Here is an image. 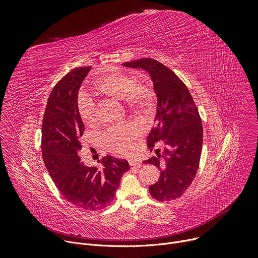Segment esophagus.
<instances>
[{"label": "esophagus", "mask_w": 258, "mask_h": 258, "mask_svg": "<svg viewBox=\"0 0 258 258\" xmlns=\"http://www.w3.org/2000/svg\"><path fill=\"white\" fill-rule=\"evenodd\" d=\"M128 163H130V166H139L140 167V164H141V162L139 161V160H137V159H131L130 161H128Z\"/></svg>", "instance_id": "esophagus-1"}]
</instances>
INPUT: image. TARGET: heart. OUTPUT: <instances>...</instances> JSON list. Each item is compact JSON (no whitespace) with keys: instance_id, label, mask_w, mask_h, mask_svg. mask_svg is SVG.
<instances>
[{"instance_id":"b5f03b06","label":"heart","mask_w":258,"mask_h":258,"mask_svg":"<svg viewBox=\"0 0 258 258\" xmlns=\"http://www.w3.org/2000/svg\"><path fill=\"white\" fill-rule=\"evenodd\" d=\"M96 89L105 96L124 99L127 106L136 111H145L151 105L152 89L143 81L134 80L124 73H111L99 77L95 83ZM79 115L87 125H94L98 120L97 103L88 95H81L77 102ZM142 127L136 122L108 127L103 134V143L108 151L117 155H126L134 140L141 136Z\"/></svg>"}]
</instances>
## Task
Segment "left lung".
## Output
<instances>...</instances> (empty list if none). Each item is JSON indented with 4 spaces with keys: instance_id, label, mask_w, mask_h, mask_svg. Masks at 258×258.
<instances>
[{
    "instance_id": "obj_1",
    "label": "left lung",
    "mask_w": 258,
    "mask_h": 258,
    "mask_svg": "<svg viewBox=\"0 0 258 258\" xmlns=\"http://www.w3.org/2000/svg\"><path fill=\"white\" fill-rule=\"evenodd\" d=\"M122 64L150 73L158 99L147 147L153 151L156 143L162 142L164 151L161 155L158 148V157L144 161L161 170L158 182L148 190L161 202L178 199L192 183L200 165L203 126L198 107L185 84L163 63L147 57Z\"/></svg>"
}]
</instances>
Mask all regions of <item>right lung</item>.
I'll use <instances>...</instances> for the list:
<instances>
[{
  "label": "right lung",
  "mask_w": 258,
  "mask_h": 258,
  "mask_svg": "<svg viewBox=\"0 0 258 258\" xmlns=\"http://www.w3.org/2000/svg\"><path fill=\"white\" fill-rule=\"evenodd\" d=\"M91 67H80L64 75L53 88L42 125V153L52 181L62 197L78 208L99 210L111 204L122 174L130 169L126 160L106 156L102 167L80 162V138L85 125L77 106L78 90Z\"/></svg>",
  "instance_id": "1"
}]
</instances>
